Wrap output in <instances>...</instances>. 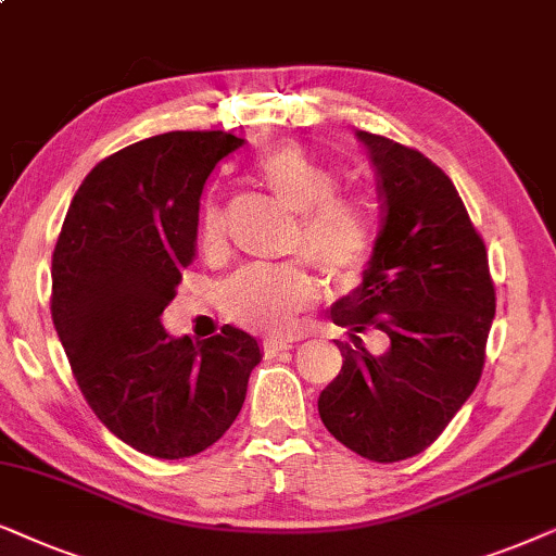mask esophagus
I'll return each instance as SVG.
<instances>
[{"label":"esophagus","instance_id":"1","mask_svg":"<svg viewBox=\"0 0 556 556\" xmlns=\"http://www.w3.org/2000/svg\"><path fill=\"white\" fill-rule=\"evenodd\" d=\"M264 355L266 358H271V355H277V353H282V351H290V343H287V340H279V338H269V340H264Z\"/></svg>","mask_w":556,"mask_h":556}]
</instances>
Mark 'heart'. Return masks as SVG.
<instances>
[{
  "label": "heart",
  "instance_id": "obj_1",
  "mask_svg": "<svg viewBox=\"0 0 556 556\" xmlns=\"http://www.w3.org/2000/svg\"><path fill=\"white\" fill-rule=\"evenodd\" d=\"M256 180L274 201L298 213L290 251L307 256L332 285L358 277L371 262L376 224L364 201L340 192V177L300 144H277L256 160ZM198 243L205 254L226 247V216L218 201L203 205ZM317 300V282L305 264L249 266L226 279L218 305L228 320L251 330H294L298 315Z\"/></svg>",
  "mask_w": 556,
  "mask_h": 556
}]
</instances>
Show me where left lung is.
Masks as SVG:
<instances>
[{
    "label": "left lung",
    "instance_id": "1",
    "mask_svg": "<svg viewBox=\"0 0 556 556\" xmlns=\"http://www.w3.org/2000/svg\"><path fill=\"white\" fill-rule=\"evenodd\" d=\"M379 175L381 231L364 282L330 307L351 330L343 368L317 399L323 425L374 463L419 455L478 387L495 315L488 251L460 192L432 160L358 131ZM358 331H381L374 356Z\"/></svg>",
    "mask_w": 556,
    "mask_h": 556
}]
</instances>
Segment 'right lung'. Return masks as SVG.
<instances>
[{
    "label": "right lung",
    "instance_id": "add662e5",
    "mask_svg": "<svg viewBox=\"0 0 556 556\" xmlns=\"http://www.w3.org/2000/svg\"><path fill=\"white\" fill-rule=\"evenodd\" d=\"M241 144L228 131H167L109 154L55 241L50 313L80 394L109 432L160 460L224 438L262 361L231 325L192 343L160 323L195 256L203 185Z\"/></svg>",
    "mask_w": 556,
    "mask_h": 556
}]
</instances>
